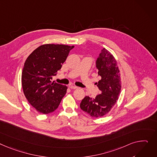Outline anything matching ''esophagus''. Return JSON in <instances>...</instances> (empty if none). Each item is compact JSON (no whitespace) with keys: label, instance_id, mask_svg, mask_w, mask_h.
<instances>
[{"label":"esophagus","instance_id":"obj_1","mask_svg":"<svg viewBox=\"0 0 157 157\" xmlns=\"http://www.w3.org/2000/svg\"><path fill=\"white\" fill-rule=\"evenodd\" d=\"M69 87L71 89H76V88H78V87L76 86H75V85H69Z\"/></svg>","mask_w":157,"mask_h":157}]
</instances>
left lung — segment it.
<instances>
[{
	"label": "left lung",
	"mask_w": 157,
	"mask_h": 157,
	"mask_svg": "<svg viewBox=\"0 0 157 157\" xmlns=\"http://www.w3.org/2000/svg\"><path fill=\"white\" fill-rule=\"evenodd\" d=\"M96 67L100 77L96 85L101 93L95 98L86 96L80 103V108L93 117H100L110 112L119 98L121 75L116 60L105 48L96 60Z\"/></svg>",
	"instance_id": "1"
}]
</instances>
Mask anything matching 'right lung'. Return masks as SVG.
Wrapping results in <instances>:
<instances>
[{
  "mask_svg": "<svg viewBox=\"0 0 157 157\" xmlns=\"http://www.w3.org/2000/svg\"><path fill=\"white\" fill-rule=\"evenodd\" d=\"M75 46L45 44L36 48L26 60L21 81L25 95L38 112L47 114L56 110L67 87L52 82L53 76Z\"/></svg>",
  "mask_w": 157,
  "mask_h": 157,
  "instance_id": "obj_1",
  "label": "right lung"
}]
</instances>
